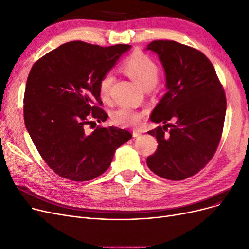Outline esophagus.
Segmentation results:
<instances>
[{
    "label": "esophagus",
    "mask_w": 249,
    "mask_h": 249,
    "mask_svg": "<svg viewBox=\"0 0 249 249\" xmlns=\"http://www.w3.org/2000/svg\"><path fill=\"white\" fill-rule=\"evenodd\" d=\"M139 136H141V133H140V132H138V131H134V132H133V137H134V138H137V137H139Z\"/></svg>",
    "instance_id": "34e87169"
}]
</instances>
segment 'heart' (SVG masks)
Wrapping results in <instances>:
<instances>
[{
	"instance_id": "obj_1",
	"label": "heart",
	"mask_w": 249,
	"mask_h": 249,
	"mask_svg": "<svg viewBox=\"0 0 249 249\" xmlns=\"http://www.w3.org/2000/svg\"><path fill=\"white\" fill-rule=\"evenodd\" d=\"M124 71L131 76L135 82L142 86L145 90L155 86L158 78V66L152 58L143 52H135L128 57L123 65ZM114 75L108 72L102 76L99 83V93L104 100L110 95ZM114 124L124 126H136L141 123L143 113L137 111L130 106H121L112 112Z\"/></svg>"
}]
</instances>
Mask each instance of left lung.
I'll return each instance as SVG.
<instances>
[{"label": "left lung", "instance_id": "obj_1", "mask_svg": "<svg viewBox=\"0 0 249 249\" xmlns=\"http://www.w3.org/2000/svg\"><path fill=\"white\" fill-rule=\"evenodd\" d=\"M146 50L158 55L167 89L150 116L164 124L148 132L158 146L147 165L163 178L185 180L202 170L216 150L226 95L212 62L198 50L175 41H153Z\"/></svg>", "mask_w": 249, "mask_h": 249}]
</instances>
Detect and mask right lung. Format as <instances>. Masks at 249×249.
I'll list each match as a JSON object with an SVG mask.
<instances>
[{
  "label": "right lung",
  "instance_id": "right-lung-1",
  "mask_svg": "<svg viewBox=\"0 0 249 249\" xmlns=\"http://www.w3.org/2000/svg\"><path fill=\"white\" fill-rule=\"evenodd\" d=\"M130 48L74 41L33 65L24 93V123L38 153L60 177L93 180L107 171L116 149L132 138L126 130L96 127L95 123L108 117L100 107V79Z\"/></svg>",
  "mask_w": 249,
  "mask_h": 249
}]
</instances>
